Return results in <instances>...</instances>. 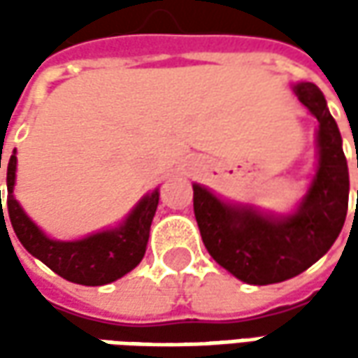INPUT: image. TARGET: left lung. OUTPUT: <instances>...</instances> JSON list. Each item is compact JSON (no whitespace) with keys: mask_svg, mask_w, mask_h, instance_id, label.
<instances>
[{"mask_svg":"<svg viewBox=\"0 0 358 358\" xmlns=\"http://www.w3.org/2000/svg\"><path fill=\"white\" fill-rule=\"evenodd\" d=\"M295 93L319 121V169L295 215L271 219L247 207H229L193 185V211L207 251L249 285H273L307 271L331 249L349 209L347 159L323 91L299 83Z\"/></svg>","mask_w":358,"mask_h":358,"instance_id":"left-lung-1","label":"left lung"}]
</instances>
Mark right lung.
Instances as JSON below:
<instances>
[{"label": "right lung", "instance_id": "right-lung-1", "mask_svg": "<svg viewBox=\"0 0 358 358\" xmlns=\"http://www.w3.org/2000/svg\"><path fill=\"white\" fill-rule=\"evenodd\" d=\"M15 163H17V157L13 153L7 163V213H9V221L17 239L34 257H37L41 263H45L53 273H57L63 279L77 282V285H87V287L117 281L125 273H129L131 268L139 265V261L145 255L147 239H149L151 221L157 209L159 191L147 195L135 207V211L129 215L123 227L97 233L83 241H71V243L51 241L35 227L29 221V217L23 213L20 203L13 199ZM0 211L3 217L1 191Z\"/></svg>", "mask_w": 358, "mask_h": 358}]
</instances>
